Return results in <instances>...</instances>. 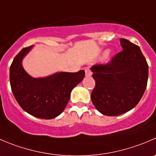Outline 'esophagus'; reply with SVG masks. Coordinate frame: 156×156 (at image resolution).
Returning a JSON list of instances; mask_svg holds the SVG:
<instances>
[{"label": "esophagus", "mask_w": 156, "mask_h": 156, "mask_svg": "<svg viewBox=\"0 0 156 156\" xmlns=\"http://www.w3.org/2000/svg\"><path fill=\"white\" fill-rule=\"evenodd\" d=\"M85 75L86 76H90V75H92V72L91 71H90V69H88V68H86L85 69Z\"/></svg>", "instance_id": "1"}]
</instances>
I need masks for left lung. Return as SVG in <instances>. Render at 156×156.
<instances>
[{
  "mask_svg": "<svg viewBox=\"0 0 156 156\" xmlns=\"http://www.w3.org/2000/svg\"><path fill=\"white\" fill-rule=\"evenodd\" d=\"M123 50L109 62L91 67L95 87L91 101L106 116H118L132 110L143 97L149 76V66L140 47L120 39Z\"/></svg>",
  "mask_w": 156,
  "mask_h": 156,
  "instance_id": "1",
  "label": "left lung"
}]
</instances>
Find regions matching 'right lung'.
I'll return each instance as SVG.
<instances>
[{
  "label": "right lung",
  "instance_id": "add662e5",
  "mask_svg": "<svg viewBox=\"0 0 156 156\" xmlns=\"http://www.w3.org/2000/svg\"><path fill=\"white\" fill-rule=\"evenodd\" d=\"M32 46L23 48L10 68V82L15 99L23 110L41 119H52L65 110L72 89L84 77V71L59 72L43 78H33L24 71L22 59Z\"/></svg>",
  "mask_w": 156,
  "mask_h": 156
}]
</instances>
